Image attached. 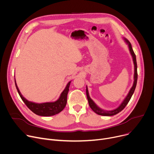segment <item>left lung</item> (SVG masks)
I'll use <instances>...</instances> for the list:
<instances>
[{"label": "left lung", "mask_w": 154, "mask_h": 154, "mask_svg": "<svg viewBox=\"0 0 154 154\" xmlns=\"http://www.w3.org/2000/svg\"><path fill=\"white\" fill-rule=\"evenodd\" d=\"M124 39L125 40V41L127 42V44H128V47H129V49L130 51V53H131L132 57H133V62H134V83L133 85L132 86V88L130 89L128 94L127 95V96L126 97V98L125 99V100L123 101V102L121 103V105L118 107L117 109L112 110V111H105L103 110H102L101 109H100L99 107H97V105L93 102V100L90 98L89 95V92H88V88L86 87V96H87V98L88 100V102H89V105L90 106L91 109L95 112L96 113L99 115H102V116H112V115H115L117 113H118L119 112H120L122 110H123L125 107L126 106V105L128 104V103L129 102V101L131 99L133 94L135 91L136 87V84H137V62H136V55L133 50L132 46L131 43L129 42V41H128L126 38H124Z\"/></svg>", "instance_id": "1"}]
</instances>
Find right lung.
<instances>
[{
	"label": "right lung",
	"mask_w": 154,
	"mask_h": 154,
	"mask_svg": "<svg viewBox=\"0 0 154 154\" xmlns=\"http://www.w3.org/2000/svg\"><path fill=\"white\" fill-rule=\"evenodd\" d=\"M70 82L71 81H69L67 84L65 89L62 92L60 97H59V99L57 101L54 102H46L42 103H36L34 102H29L28 100H26L21 95V94L18 88L17 85L16 81L15 86L21 99L33 113L39 116H50L60 113L65 107L67 102V94L69 91Z\"/></svg>",
	"instance_id": "obj_1"
}]
</instances>
